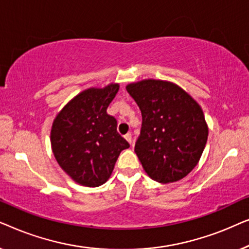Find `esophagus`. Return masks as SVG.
Returning a JSON list of instances; mask_svg holds the SVG:
<instances>
[{
  "label": "esophagus",
  "instance_id": "1",
  "mask_svg": "<svg viewBox=\"0 0 249 249\" xmlns=\"http://www.w3.org/2000/svg\"><path fill=\"white\" fill-rule=\"evenodd\" d=\"M124 139L129 142V144L131 145V142H132V136H131L130 132H129V134H127V135H124Z\"/></svg>",
  "mask_w": 249,
  "mask_h": 249
}]
</instances>
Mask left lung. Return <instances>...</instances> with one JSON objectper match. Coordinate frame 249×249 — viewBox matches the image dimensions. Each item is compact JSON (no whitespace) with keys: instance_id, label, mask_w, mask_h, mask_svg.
<instances>
[{"instance_id":"left-lung-1","label":"left lung","mask_w":249,"mask_h":249,"mask_svg":"<svg viewBox=\"0 0 249 249\" xmlns=\"http://www.w3.org/2000/svg\"><path fill=\"white\" fill-rule=\"evenodd\" d=\"M125 89L142 112L135 152L146 173L161 183L185 178L198 163L209 136L198 103L170 81L146 79Z\"/></svg>"}]
</instances>
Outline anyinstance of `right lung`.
Returning a JSON list of instances; mask_svg holds the SVG:
<instances>
[{
    "label": "right lung",
    "mask_w": 249,
    "mask_h": 249,
    "mask_svg": "<svg viewBox=\"0 0 249 249\" xmlns=\"http://www.w3.org/2000/svg\"><path fill=\"white\" fill-rule=\"evenodd\" d=\"M118 84L88 88L72 98L54 119L51 145L59 165L74 181L98 187L110 178L128 142L117 131V120L107 108Z\"/></svg>",
    "instance_id": "obj_1"
}]
</instances>
